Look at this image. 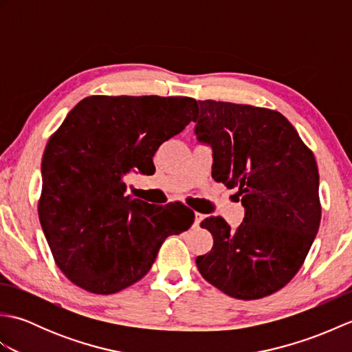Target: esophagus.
I'll use <instances>...</instances> for the list:
<instances>
[{"mask_svg":"<svg viewBox=\"0 0 352 352\" xmlns=\"http://www.w3.org/2000/svg\"><path fill=\"white\" fill-rule=\"evenodd\" d=\"M204 219V214H201V213H195V221H193V227H199V223H201V221Z\"/></svg>","mask_w":352,"mask_h":352,"instance_id":"34e87169","label":"esophagus"}]
</instances>
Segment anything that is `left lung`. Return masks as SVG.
I'll return each instance as SVG.
<instances>
[{
	"mask_svg": "<svg viewBox=\"0 0 352 352\" xmlns=\"http://www.w3.org/2000/svg\"><path fill=\"white\" fill-rule=\"evenodd\" d=\"M198 139L213 148L212 177L236 188L245 218L231 230L221 216L201 227L213 248L197 257L199 274L228 296L260 300L300 271L320 223L315 154L280 111L199 101Z\"/></svg>",
	"mask_w": 352,
	"mask_h": 352,
	"instance_id": "1",
	"label": "left lung"
}]
</instances>
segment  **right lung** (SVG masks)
<instances>
[{
	"instance_id": "obj_1",
	"label": "right lung",
	"mask_w": 352,
	"mask_h": 352,
	"mask_svg": "<svg viewBox=\"0 0 352 352\" xmlns=\"http://www.w3.org/2000/svg\"><path fill=\"white\" fill-rule=\"evenodd\" d=\"M198 111L189 96L92 95L51 134L37 213L56 265L76 286L111 295L144 278L164 239L192 210L125 195V177L154 174L153 157Z\"/></svg>"
}]
</instances>
